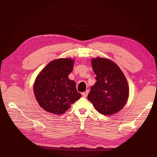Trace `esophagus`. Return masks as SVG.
<instances>
[{
    "label": "esophagus",
    "instance_id": "34e87169",
    "mask_svg": "<svg viewBox=\"0 0 157 157\" xmlns=\"http://www.w3.org/2000/svg\"><path fill=\"white\" fill-rule=\"evenodd\" d=\"M87 94H88V91H86V92L82 93V96L84 98H86L87 96Z\"/></svg>",
    "mask_w": 157,
    "mask_h": 157
}]
</instances>
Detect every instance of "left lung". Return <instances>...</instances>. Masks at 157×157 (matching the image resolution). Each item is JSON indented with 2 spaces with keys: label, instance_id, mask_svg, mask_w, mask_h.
I'll use <instances>...</instances> for the list:
<instances>
[{
  "label": "left lung",
  "instance_id": "left-lung-1",
  "mask_svg": "<svg viewBox=\"0 0 157 157\" xmlns=\"http://www.w3.org/2000/svg\"><path fill=\"white\" fill-rule=\"evenodd\" d=\"M92 65L96 82L91 87L87 99L100 114H116L128 100L129 89L126 78L118 65L106 58H94Z\"/></svg>",
  "mask_w": 157,
  "mask_h": 157
}]
</instances>
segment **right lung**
<instances>
[{"instance_id":"right-lung-1","label":"right lung","mask_w":157,"mask_h":157,"mask_svg":"<svg viewBox=\"0 0 157 157\" xmlns=\"http://www.w3.org/2000/svg\"><path fill=\"white\" fill-rule=\"evenodd\" d=\"M74 62L70 58L53 60L37 75L33 86L35 96L45 111L62 114L81 97L75 82L68 78L74 68Z\"/></svg>"}]
</instances>
